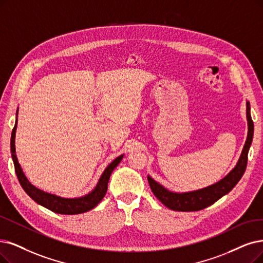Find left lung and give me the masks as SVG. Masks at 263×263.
<instances>
[{
  "mask_svg": "<svg viewBox=\"0 0 263 263\" xmlns=\"http://www.w3.org/2000/svg\"><path fill=\"white\" fill-rule=\"evenodd\" d=\"M246 117L248 122V134L245 145L241 151L239 160L236 166L223 179L206 186L204 189H199L196 191L184 192V193H176L168 191L163 185L157 183L150 176H148V181L150 184L151 190L156 198L161 201L166 207L172 211L178 212H196L201 211L208 206L213 205L217 202L219 198H221L223 195L228 194L232 189L236 185V183L243 177L248 160V151L250 144L253 142L254 137V122L250 117V104L247 101L246 103Z\"/></svg>",
  "mask_w": 263,
  "mask_h": 263,
  "instance_id": "left-lung-1",
  "label": "left lung"
}]
</instances>
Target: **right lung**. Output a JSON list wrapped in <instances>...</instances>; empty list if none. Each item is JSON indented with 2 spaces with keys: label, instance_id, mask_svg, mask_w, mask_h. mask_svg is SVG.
Returning <instances> with one entry per match:
<instances>
[{
  "label": "right lung",
  "instance_id": "right-lung-1",
  "mask_svg": "<svg viewBox=\"0 0 263 263\" xmlns=\"http://www.w3.org/2000/svg\"><path fill=\"white\" fill-rule=\"evenodd\" d=\"M16 128H17V119L12 132V137H10V152H12L15 172L23 189L26 191V193L33 199V201H35L37 204L42 206L46 207L51 212L62 214V215H78L82 213H86L90 211V209H92L93 207H96L100 203L101 199L107 193L110 176L114 171V168L120 164L124 155H120L112 163L109 164V166L102 173L95 189H93V190L88 194L84 195L82 197H76V198L60 197V196L40 190V189L35 187L33 184H31L27 179V177L25 176L22 167H20V164L18 163L17 156H16V149H15Z\"/></svg>",
  "mask_w": 263,
  "mask_h": 263
}]
</instances>
